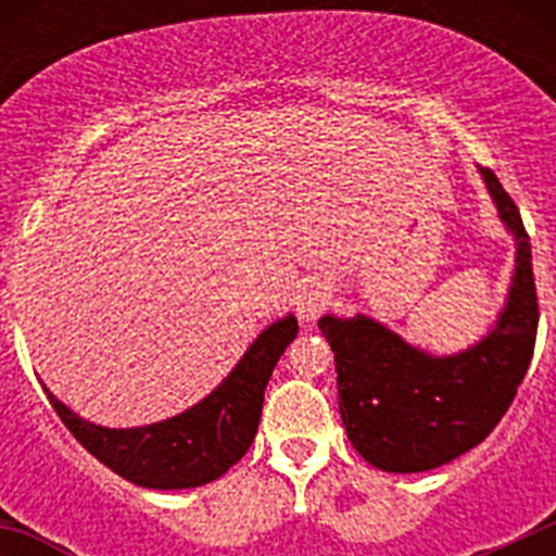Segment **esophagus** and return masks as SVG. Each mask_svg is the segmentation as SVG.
Wrapping results in <instances>:
<instances>
[{
  "label": "esophagus",
  "mask_w": 556,
  "mask_h": 556,
  "mask_svg": "<svg viewBox=\"0 0 556 556\" xmlns=\"http://www.w3.org/2000/svg\"><path fill=\"white\" fill-rule=\"evenodd\" d=\"M328 301H331V292H328L326 283L314 281L308 283V287H303L301 294H298V314H301V320H317V317L326 312Z\"/></svg>",
  "instance_id": "obj_1"
}]
</instances>
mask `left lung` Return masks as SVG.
I'll return each instance as SVG.
<instances>
[{"mask_svg": "<svg viewBox=\"0 0 556 556\" xmlns=\"http://www.w3.org/2000/svg\"><path fill=\"white\" fill-rule=\"evenodd\" d=\"M501 219L515 233L509 303L493 333L459 356L434 358L367 317H323L337 362L339 415L353 448L387 473L440 468L490 437L527 376L538 339L532 244L518 205L481 166Z\"/></svg>", "mask_w": 556, "mask_h": 556, "instance_id": "8db88e82", "label": "left lung"}]
</instances>
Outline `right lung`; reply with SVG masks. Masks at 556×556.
Listing matches in <instances>:
<instances>
[{
  "label": "right lung",
  "mask_w": 556,
  "mask_h": 556,
  "mask_svg": "<svg viewBox=\"0 0 556 556\" xmlns=\"http://www.w3.org/2000/svg\"><path fill=\"white\" fill-rule=\"evenodd\" d=\"M298 337L289 314L255 339L244 358L205 401L164 424L141 429H102L47 392L77 443L122 479L152 490L200 488L219 479L253 445L264 406V390L281 353Z\"/></svg>",
  "instance_id": "1"
}]
</instances>
